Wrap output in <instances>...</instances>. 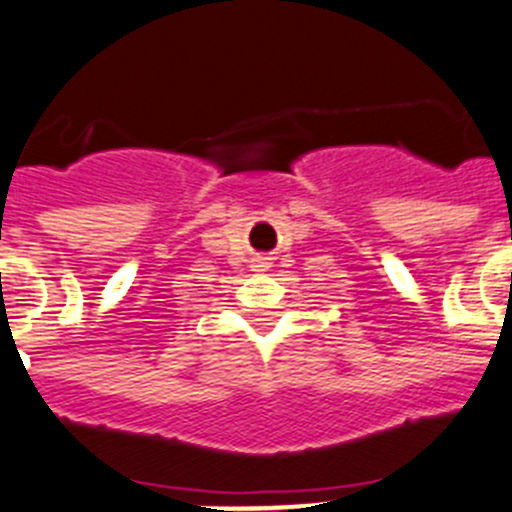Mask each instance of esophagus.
<instances>
[{
	"label": "esophagus",
	"mask_w": 512,
	"mask_h": 512,
	"mask_svg": "<svg viewBox=\"0 0 512 512\" xmlns=\"http://www.w3.org/2000/svg\"><path fill=\"white\" fill-rule=\"evenodd\" d=\"M255 267H265V262H262V260H257V265Z\"/></svg>",
	"instance_id": "esophagus-1"
}]
</instances>
